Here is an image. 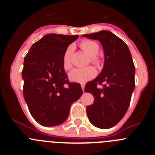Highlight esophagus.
<instances>
[{"mask_svg": "<svg viewBox=\"0 0 155 155\" xmlns=\"http://www.w3.org/2000/svg\"><path fill=\"white\" fill-rule=\"evenodd\" d=\"M81 88H82V90H83V91H84V84H81Z\"/></svg>", "mask_w": 155, "mask_h": 155, "instance_id": "34e87169", "label": "esophagus"}]
</instances>
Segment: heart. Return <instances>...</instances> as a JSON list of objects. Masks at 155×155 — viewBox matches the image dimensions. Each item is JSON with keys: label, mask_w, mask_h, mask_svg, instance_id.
<instances>
[{"label": "heart", "mask_w": 155, "mask_h": 155, "mask_svg": "<svg viewBox=\"0 0 155 155\" xmlns=\"http://www.w3.org/2000/svg\"><path fill=\"white\" fill-rule=\"evenodd\" d=\"M79 45L81 50L89 56L90 62L91 64L97 67H99L102 64V59L98 54L99 51V45L96 42L90 39H84L82 40ZM72 51H73V46H69L63 55L62 66L66 71H68L72 68V62H71ZM95 75H96V70L91 66H89L84 68H74L72 70L69 74V78L73 82L84 83L94 78Z\"/></svg>", "instance_id": "b5f03b06"}]
</instances>
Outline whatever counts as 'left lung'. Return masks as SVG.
Instances as JSON below:
<instances>
[{
	"label": "left lung",
	"instance_id": "left-lung-1",
	"mask_svg": "<svg viewBox=\"0 0 155 155\" xmlns=\"http://www.w3.org/2000/svg\"><path fill=\"white\" fill-rule=\"evenodd\" d=\"M83 36L99 41L105 53L102 72L84 87V91L94 96L93 104L86 107L87 117L98 128H111L127 113L135 87V67L131 53L125 42L109 31ZM98 84L103 88L98 89Z\"/></svg>",
	"mask_w": 155,
	"mask_h": 155
}]
</instances>
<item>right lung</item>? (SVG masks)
Here are the masks:
<instances>
[{"instance_id": "obj_1", "label": "right lung", "mask_w": 155, "mask_h": 155, "mask_svg": "<svg viewBox=\"0 0 155 155\" xmlns=\"http://www.w3.org/2000/svg\"><path fill=\"white\" fill-rule=\"evenodd\" d=\"M78 35L47 34L24 58L23 95L31 116L45 127L64 123L73 102L81 96V84L70 82L62 66L64 52Z\"/></svg>"}]
</instances>
